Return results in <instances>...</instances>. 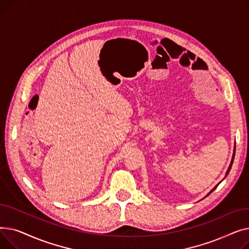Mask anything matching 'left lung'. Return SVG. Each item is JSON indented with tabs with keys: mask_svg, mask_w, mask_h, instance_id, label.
I'll return each mask as SVG.
<instances>
[{
	"mask_svg": "<svg viewBox=\"0 0 249 249\" xmlns=\"http://www.w3.org/2000/svg\"><path fill=\"white\" fill-rule=\"evenodd\" d=\"M234 155H235V149H234V153H233V158H232L231 163H230V165H229V167H228V171H227V173H226V176H227V175L229 174V172H230V169H231V166H232V163H233V160H234ZM219 184H220V182H219ZM219 184H218V185H219ZM218 185H217V186H216V187H215V188H214V189H213V190H212V191H211L210 193H212V192H213V191H214V190H215V189H216V188L218 187ZM210 193H209V194H210ZM209 194H208V195H209Z\"/></svg>",
	"mask_w": 249,
	"mask_h": 249,
	"instance_id": "left-lung-1",
	"label": "left lung"
}]
</instances>
